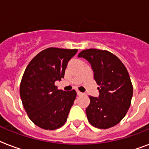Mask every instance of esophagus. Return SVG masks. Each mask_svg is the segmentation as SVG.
I'll return each mask as SVG.
<instances>
[{"label":"esophagus","instance_id":"34e87169","mask_svg":"<svg viewBox=\"0 0 149 149\" xmlns=\"http://www.w3.org/2000/svg\"><path fill=\"white\" fill-rule=\"evenodd\" d=\"M77 95H78V96H80V95H82V94H83V93H82V92H80V91H77Z\"/></svg>","mask_w":149,"mask_h":149}]
</instances>
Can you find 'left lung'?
I'll list each match as a JSON object with an SVG mask.
<instances>
[{
    "instance_id": "left-lung-1",
    "label": "left lung",
    "mask_w": 149,
    "mask_h": 149,
    "mask_svg": "<svg viewBox=\"0 0 149 149\" xmlns=\"http://www.w3.org/2000/svg\"><path fill=\"white\" fill-rule=\"evenodd\" d=\"M78 57L88 61L99 86V97H89L91 103L86 109L89 122L100 129L118 125L126 115L133 95L127 69L117 56L106 50L85 49Z\"/></svg>"
}]
</instances>
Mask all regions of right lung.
<instances>
[{
  "instance_id": "1",
  "label": "right lung",
  "mask_w": 149,
  "mask_h": 149,
  "mask_svg": "<svg viewBox=\"0 0 149 149\" xmlns=\"http://www.w3.org/2000/svg\"><path fill=\"white\" fill-rule=\"evenodd\" d=\"M77 49L48 48L27 65L20 85V97L32 122L41 128L55 130L67 120L77 92L58 90L56 80L64 78L69 61Z\"/></svg>"
}]
</instances>
